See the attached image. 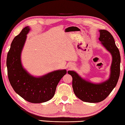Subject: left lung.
I'll list each match as a JSON object with an SVG mask.
<instances>
[{"mask_svg":"<svg viewBox=\"0 0 125 125\" xmlns=\"http://www.w3.org/2000/svg\"><path fill=\"white\" fill-rule=\"evenodd\" d=\"M99 32V40L112 56L109 79L102 83H94L83 79L73 71H68L72 77L74 94L83 102L89 103H98L105 99L116 87L120 74V53L114 38L110 32L105 30H100Z\"/></svg>","mask_w":125,"mask_h":125,"instance_id":"obj_1","label":"left lung"}]
</instances>
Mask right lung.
Here are the masks:
<instances>
[{
	"label": "right lung",
	"instance_id": "add662e5",
	"mask_svg": "<svg viewBox=\"0 0 125 125\" xmlns=\"http://www.w3.org/2000/svg\"><path fill=\"white\" fill-rule=\"evenodd\" d=\"M30 30L29 26L23 28L11 43L7 58L8 76L17 94L30 103H41L53 97L58 83L67 71L59 70L40 77H34L23 68L21 55Z\"/></svg>",
	"mask_w": 125,
	"mask_h": 125
}]
</instances>
